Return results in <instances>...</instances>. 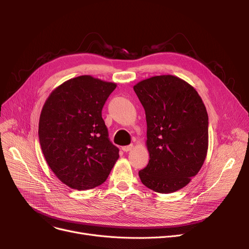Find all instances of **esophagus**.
<instances>
[{
	"instance_id": "esophagus-1",
	"label": "esophagus",
	"mask_w": 249,
	"mask_h": 249,
	"mask_svg": "<svg viewBox=\"0 0 249 249\" xmlns=\"http://www.w3.org/2000/svg\"><path fill=\"white\" fill-rule=\"evenodd\" d=\"M133 147H134L133 144H130V145H127V146H123V147H122V150L125 151V152H128V151H130V150H132Z\"/></svg>"
}]
</instances>
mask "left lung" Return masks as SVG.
<instances>
[{"mask_svg":"<svg viewBox=\"0 0 249 249\" xmlns=\"http://www.w3.org/2000/svg\"><path fill=\"white\" fill-rule=\"evenodd\" d=\"M145 110L149 162L139 171L142 184L160 194L186 187L208 151V113L198 91L186 81L156 75L134 87Z\"/></svg>","mask_w":249,"mask_h":249,"instance_id":"1","label":"left lung"}]
</instances>
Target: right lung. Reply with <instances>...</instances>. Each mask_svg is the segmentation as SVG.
<instances>
[{
	"instance_id": "1",
	"label": "right lung",
	"mask_w": 249,
	"mask_h": 249,
	"mask_svg": "<svg viewBox=\"0 0 249 249\" xmlns=\"http://www.w3.org/2000/svg\"><path fill=\"white\" fill-rule=\"evenodd\" d=\"M116 87L91 75L76 76L55 88L43 105L38 128L43 155L53 174L71 189L102 185L119 159L102 118Z\"/></svg>"
}]
</instances>
